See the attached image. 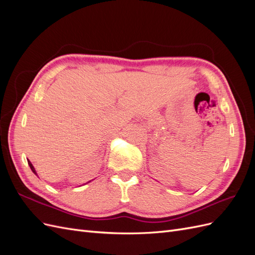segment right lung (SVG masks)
I'll list each match as a JSON object with an SVG mask.
<instances>
[{"label": "right lung", "mask_w": 255, "mask_h": 255, "mask_svg": "<svg viewBox=\"0 0 255 255\" xmlns=\"http://www.w3.org/2000/svg\"><path fill=\"white\" fill-rule=\"evenodd\" d=\"M27 163H28V166H29V168H30V169H32V171H33V172H34V173H35V174L37 175V173H36V170H35V168H34V166L32 165V163H30V161H29V160H27Z\"/></svg>", "instance_id": "obj_1"}]
</instances>
